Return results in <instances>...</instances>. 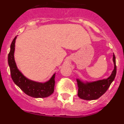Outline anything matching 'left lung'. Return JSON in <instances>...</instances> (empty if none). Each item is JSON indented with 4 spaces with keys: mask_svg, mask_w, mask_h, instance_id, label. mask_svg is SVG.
<instances>
[{
    "mask_svg": "<svg viewBox=\"0 0 124 124\" xmlns=\"http://www.w3.org/2000/svg\"><path fill=\"white\" fill-rule=\"evenodd\" d=\"M113 61L114 64V69L111 75L107 79L87 83H83L78 79H76L78 87V95L81 99L84 100H95L99 98L107 91L116 75L117 69L114 54H113Z\"/></svg>",
    "mask_w": 124,
    "mask_h": 124,
    "instance_id": "left-lung-1",
    "label": "left lung"
}]
</instances>
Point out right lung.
Instances as JSON below:
<instances>
[{"label":"right lung","instance_id":"obj_1","mask_svg":"<svg viewBox=\"0 0 124 124\" xmlns=\"http://www.w3.org/2000/svg\"><path fill=\"white\" fill-rule=\"evenodd\" d=\"M17 37L13 40L10 45V51L8 55V63L10 70L11 78L13 81L28 96L37 98L46 97L54 92V77L53 74L48 81L45 83H37L28 79L24 76L17 68L14 60L15 43Z\"/></svg>","mask_w":124,"mask_h":124}]
</instances>
